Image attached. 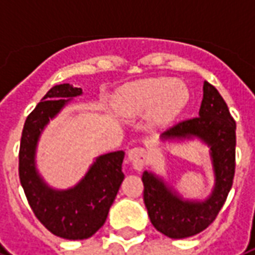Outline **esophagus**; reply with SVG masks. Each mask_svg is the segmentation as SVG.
I'll return each mask as SVG.
<instances>
[{
    "instance_id": "obj_1",
    "label": "esophagus",
    "mask_w": 255,
    "mask_h": 255,
    "mask_svg": "<svg viewBox=\"0 0 255 255\" xmlns=\"http://www.w3.org/2000/svg\"><path fill=\"white\" fill-rule=\"evenodd\" d=\"M128 158L133 165L134 169L141 171L144 168L145 162H147V151L141 147H134L128 151Z\"/></svg>"
}]
</instances>
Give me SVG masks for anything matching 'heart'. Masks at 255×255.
Instances as JSON below:
<instances>
[{
	"label": "heart",
	"mask_w": 255,
	"mask_h": 255,
	"mask_svg": "<svg viewBox=\"0 0 255 255\" xmlns=\"http://www.w3.org/2000/svg\"><path fill=\"white\" fill-rule=\"evenodd\" d=\"M189 89L176 79L147 77L125 84L114 98V110L125 118H148L162 128L182 114L189 101Z\"/></svg>",
	"instance_id": "1"
}]
</instances>
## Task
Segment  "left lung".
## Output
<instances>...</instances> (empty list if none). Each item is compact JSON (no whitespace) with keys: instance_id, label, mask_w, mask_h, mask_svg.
I'll use <instances>...</instances> for the list:
<instances>
[{"instance_id":"left-lung-1","label":"left lung","mask_w":255,"mask_h":255,"mask_svg":"<svg viewBox=\"0 0 255 255\" xmlns=\"http://www.w3.org/2000/svg\"><path fill=\"white\" fill-rule=\"evenodd\" d=\"M161 143L198 140L207 145L214 176L211 193L205 198H186L164 176L143 172L144 204L151 224L171 239L194 236L217 218L231 191L235 176L236 122L219 91L203 82V101L198 117L180 122L159 136Z\"/></svg>"}]
</instances>
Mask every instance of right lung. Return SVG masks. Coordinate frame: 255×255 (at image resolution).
Here are the masks:
<instances>
[{
    "label": "right lung",
    "mask_w": 255,
    "mask_h": 255,
    "mask_svg": "<svg viewBox=\"0 0 255 255\" xmlns=\"http://www.w3.org/2000/svg\"><path fill=\"white\" fill-rule=\"evenodd\" d=\"M83 94L72 84H57L37 104L24 122L19 150V179L38 221L58 238L83 240L105 224L118 190L124 182L125 151L98 155L75 186L55 189L37 168L38 141L50 121Z\"/></svg>",
    "instance_id": "add662e5"
}]
</instances>
